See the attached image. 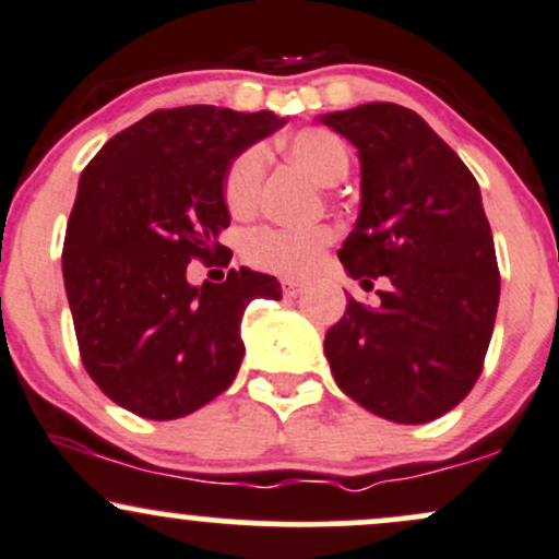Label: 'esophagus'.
<instances>
[{"label": "esophagus", "mask_w": 559, "mask_h": 559, "mask_svg": "<svg viewBox=\"0 0 559 559\" xmlns=\"http://www.w3.org/2000/svg\"><path fill=\"white\" fill-rule=\"evenodd\" d=\"M281 286H284L286 297H299L301 288H305L299 284V281H294V278H284V281H281Z\"/></svg>", "instance_id": "34e87169"}]
</instances>
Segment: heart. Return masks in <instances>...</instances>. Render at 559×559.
I'll use <instances>...</instances> for the list:
<instances>
[{"instance_id":"heart-1","label":"heart","mask_w":559,"mask_h":559,"mask_svg":"<svg viewBox=\"0 0 559 559\" xmlns=\"http://www.w3.org/2000/svg\"><path fill=\"white\" fill-rule=\"evenodd\" d=\"M286 155L301 165L318 183L333 186L349 173V146L329 128L310 126L284 141ZM262 178H265V150L258 144L236 152L223 170L221 194L230 215L247 217L258 210ZM336 239L331 226L312 228H254L241 243L243 260L260 271L278 275H307L318 265L320 254Z\"/></svg>"}]
</instances>
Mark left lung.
<instances>
[{"mask_svg":"<svg viewBox=\"0 0 559 559\" xmlns=\"http://www.w3.org/2000/svg\"><path fill=\"white\" fill-rule=\"evenodd\" d=\"M360 150L362 204L338 249L376 310L346 301L325 333L338 389L396 423L441 418L484 370L499 305V265L478 181L418 112L368 102L323 115Z\"/></svg>","mask_w":559,"mask_h":559,"instance_id":"left-lung-1","label":"left lung"}]
</instances>
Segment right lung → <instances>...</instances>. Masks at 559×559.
<instances>
[{
	"label": "right lung",
	"instance_id": "1",
	"mask_svg": "<svg viewBox=\"0 0 559 559\" xmlns=\"http://www.w3.org/2000/svg\"><path fill=\"white\" fill-rule=\"evenodd\" d=\"M281 126L267 110H155L81 173L62 247L81 362L139 418H183L223 394L239 373L247 305L281 299L273 275L247 267H230L223 284L186 281L189 262L228 267L230 249L217 241L230 226L223 170Z\"/></svg>",
	"mask_w": 559,
	"mask_h": 559
}]
</instances>
